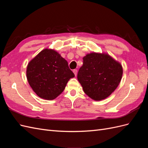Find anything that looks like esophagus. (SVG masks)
<instances>
[{"instance_id": "1", "label": "esophagus", "mask_w": 148, "mask_h": 148, "mask_svg": "<svg viewBox=\"0 0 148 148\" xmlns=\"http://www.w3.org/2000/svg\"><path fill=\"white\" fill-rule=\"evenodd\" d=\"M73 73H74V74H75V75L77 76V70L74 69V70H73Z\"/></svg>"}]
</instances>
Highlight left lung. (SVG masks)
Listing matches in <instances>:
<instances>
[{
	"label": "left lung",
	"instance_id": "8db88e82",
	"mask_svg": "<svg viewBox=\"0 0 148 148\" xmlns=\"http://www.w3.org/2000/svg\"><path fill=\"white\" fill-rule=\"evenodd\" d=\"M77 78L83 91L95 101L106 99L117 88L122 77V66L110 56L91 53L83 59Z\"/></svg>",
	"mask_w": 148,
	"mask_h": 148
}]
</instances>
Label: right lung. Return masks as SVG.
<instances>
[{
	"label": "right lung",
	"mask_w": 148,
	"mask_h": 148,
	"mask_svg": "<svg viewBox=\"0 0 148 148\" xmlns=\"http://www.w3.org/2000/svg\"><path fill=\"white\" fill-rule=\"evenodd\" d=\"M74 77L67 61L52 49L39 52L26 69L30 86L39 97L47 100L54 99L60 95L69 80Z\"/></svg>",
	"instance_id": "right-lung-1"
}]
</instances>
